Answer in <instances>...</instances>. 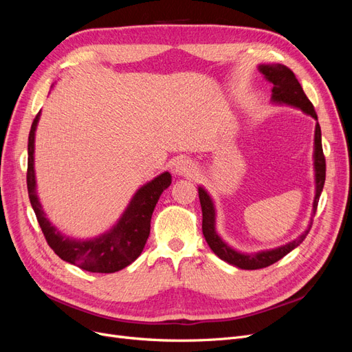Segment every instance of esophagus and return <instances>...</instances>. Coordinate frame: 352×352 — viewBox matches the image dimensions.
I'll return each instance as SVG.
<instances>
[{"mask_svg":"<svg viewBox=\"0 0 352 352\" xmlns=\"http://www.w3.org/2000/svg\"><path fill=\"white\" fill-rule=\"evenodd\" d=\"M175 172L177 175H182V176L192 175L195 172V166H194L192 162H190V160L180 158V160H177L176 164H175Z\"/></svg>","mask_w":352,"mask_h":352,"instance_id":"1","label":"esophagus"}]
</instances>
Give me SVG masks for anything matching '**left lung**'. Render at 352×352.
Segmentation results:
<instances>
[{"mask_svg":"<svg viewBox=\"0 0 352 352\" xmlns=\"http://www.w3.org/2000/svg\"><path fill=\"white\" fill-rule=\"evenodd\" d=\"M260 72L264 74L265 79L273 83L272 89V100L274 102H283L287 105H294V107L301 109L304 113L310 114L317 120V114L314 110V105L311 101L307 98V95L302 91L301 83L295 78L294 72L283 65H263L260 66ZM314 168H316V197L313 202V216L316 214L318 198L324 186L326 179V160L323 154L322 146V131L320 124H316V135H314ZM199 194V202L202 210V233L208 243L211 251L214 252L219 258L226 261L232 265H236L243 270H257L269 267V265L274 264L283 258L286 254H289L294 248H296L308 235V232L311 229L313 220L310 226L302 233L301 236H298L295 241L283 245V247L274 248L270 251H263L257 254H242L235 250H232L228 243L221 241V238L216 233V211L214 206L210 195L202 188H198Z\"/></svg>","mask_w":352,"mask_h":352,"instance_id":"1","label":"left lung"}]
</instances>
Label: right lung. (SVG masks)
<instances>
[{
  "label": "right lung",
  "instance_id": "add662e5",
  "mask_svg": "<svg viewBox=\"0 0 352 352\" xmlns=\"http://www.w3.org/2000/svg\"><path fill=\"white\" fill-rule=\"evenodd\" d=\"M39 114L41 111L34 119L29 132L26 182L32 208L35 211L41 230L51 250L61 260L92 273H114L127 267L140 257L145 247L146 239L150 236L153 211L160 195L172 184V176L166 172L157 176L150 184L144 185L132 198L119 223L104 235L91 241H74L63 236L45 217L36 195L34 144Z\"/></svg>",
  "mask_w": 352,
  "mask_h": 352
}]
</instances>
